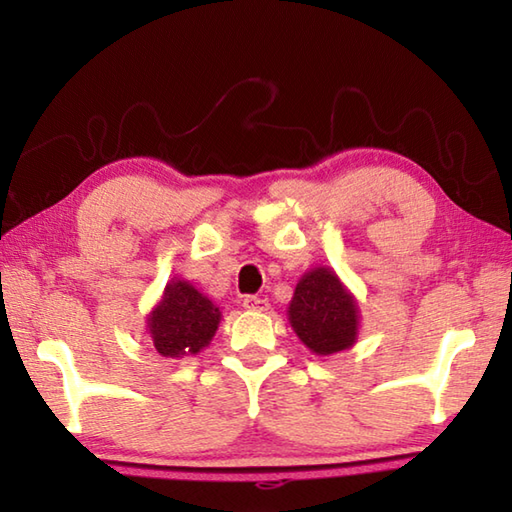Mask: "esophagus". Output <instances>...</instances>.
Masks as SVG:
<instances>
[{
  "label": "esophagus",
  "instance_id": "obj_1",
  "mask_svg": "<svg viewBox=\"0 0 512 512\" xmlns=\"http://www.w3.org/2000/svg\"><path fill=\"white\" fill-rule=\"evenodd\" d=\"M244 307L248 311H268V300L266 298H257V296H246L244 298Z\"/></svg>",
  "mask_w": 512,
  "mask_h": 512
}]
</instances>
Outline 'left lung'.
Returning a JSON list of instances; mask_svg holds the SVG:
<instances>
[{
    "label": "left lung",
    "instance_id": "obj_1",
    "mask_svg": "<svg viewBox=\"0 0 512 512\" xmlns=\"http://www.w3.org/2000/svg\"><path fill=\"white\" fill-rule=\"evenodd\" d=\"M287 316L298 339L318 357L357 343L359 302L329 266H314L300 277Z\"/></svg>",
    "mask_w": 512,
    "mask_h": 512
}]
</instances>
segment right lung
I'll list each match as a JSON object with an SVG mask.
<instances>
[{
	"label": "right lung",
	"instance_id": "1",
	"mask_svg": "<svg viewBox=\"0 0 512 512\" xmlns=\"http://www.w3.org/2000/svg\"><path fill=\"white\" fill-rule=\"evenodd\" d=\"M221 323V309L192 282L173 277L146 316V334L162 357L183 359L205 350Z\"/></svg>",
	"mask_w": 512,
	"mask_h": 512
}]
</instances>
